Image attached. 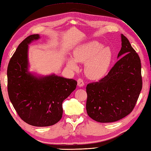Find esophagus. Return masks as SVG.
<instances>
[{
    "mask_svg": "<svg viewBox=\"0 0 151 151\" xmlns=\"http://www.w3.org/2000/svg\"><path fill=\"white\" fill-rule=\"evenodd\" d=\"M77 82H78V86L79 87H82L84 85V81H82L81 78L78 79Z\"/></svg>",
    "mask_w": 151,
    "mask_h": 151,
    "instance_id": "esophagus-1",
    "label": "esophagus"
}]
</instances>
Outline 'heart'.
<instances>
[{"instance_id": "heart-1", "label": "heart", "mask_w": 151, "mask_h": 151, "mask_svg": "<svg viewBox=\"0 0 151 151\" xmlns=\"http://www.w3.org/2000/svg\"><path fill=\"white\" fill-rule=\"evenodd\" d=\"M73 58L67 59V66L73 70H77L76 62L85 63L86 75L91 80L103 78L111 66L113 52L109 47H104L97 40L81 44L73 50Z\"/></svg>"}]
</instances>
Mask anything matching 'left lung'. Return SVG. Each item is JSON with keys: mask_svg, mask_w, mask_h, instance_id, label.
I'll use <instances>...</instances> for the list:
<instances>
[{"mask_svg": "<svg viewBox=\"0 0 151 151\" xmlns=\"http://www.w3.org/2000/svg\"><path fill=\"white\" fill-rule=\"evenodd\" d=\"M119 59L108 75L86 86V111L98 122H113L134 109L142 89L141 60L129 40L121 35Z\"/></svg>", "mask_w": 151, "mask_h": 151, "instance_id": "8db88e82", "label": "left lung"}]
</instances>
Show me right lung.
Returning <instances> with one entry per match:
<instances>
[{
    "instance_id": "add662e5",
    "label": "right lung",
    "mask_w": 151,
    "mask_h": 151,
    "mask_svg": "<svg viewBox=\"0 0 151 151\" xmlns=\"http://www.w3.org/2000/svg\"><path fill=\"white\" fill-rule=\"evenodd\" d=\"M32 35L23 40L9 62L8 92L15 110L24 122L38 127L54 125L63 114L62 103L76 89L77 82L51 74L29 70V44L38 40Z\"/></svg>"
}]
</instances>
